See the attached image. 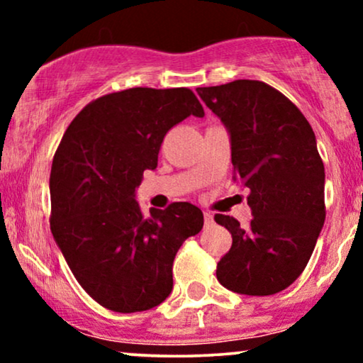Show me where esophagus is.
I'll use <instances>...</instances> for the list:
<instances>
[{
	"label": "esophagus",
	"instance_id": "esophagus-1",
	"mask_svg": "<svg viewBox=\"0 0 363 363\" xmlns=\"http://www.w3.org/2000/svg\"><path fill=\"white\" fill-rule=\"evenodd\" d=\"M203 216H205V225H206V227H208V225L213 223V215L208 213V211H205V213H203Z\"/></svg>",
	"mask_w": 363,
	"mask_h": 363
}]
</instances>
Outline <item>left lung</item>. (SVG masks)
I'll return each instance as SVG.
<instances>
[{
    "instance_id": "left-lung-1",
    "label": "left lung",
    "mask_w": 363,
    "mask_h": 363,
    "mask_svg": "<svg viewBox=\"0 0 363 363\" xmlns=\"http://www.w3.org/2000/svg\"><path fill=\"white\" fill-rule=\"evenodd\" d=\"M196 91L227 128L234 179L251 191L249 227L215 215L232 234L216 278L235 294H278L301 277L326 218L314 131L285 95L262 82L235 80Z\"/></svg>"
}]
</instances>
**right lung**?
Returning <instances> with one entry per match:
<instances>
[{
	"label": "right lung",
	"mask_w": 363,
	"mask_h": 363,
	"mask_svg": "<svg viewBox=\"0 0 363 363\" xmlns=\"http://www.w3.org/2000/svg\"><path fill=\"white\" fill-rule=\"evenodd\" d=\"M205 111L189 89L104 95L72 121L54 155L51 232L83 290L106 309L141 312L172 291L174 257L203 228L191 203L141 213L136 187L164 136Z\"/></svg>",
	"instance_id": "add662e5"
}]
</instances>
